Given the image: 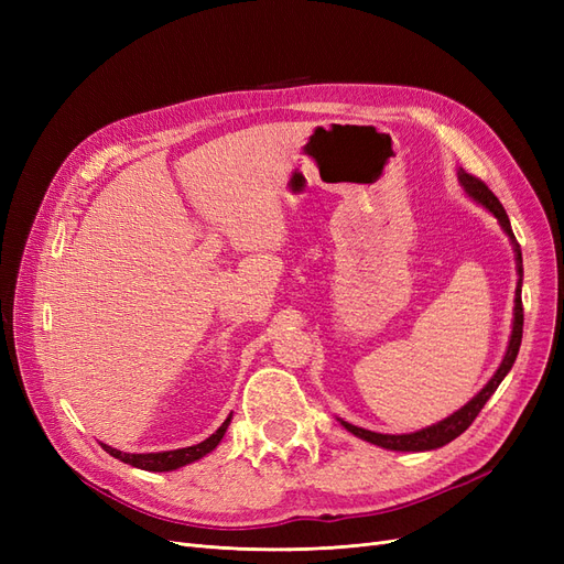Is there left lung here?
I'll return each mask as SVG.
<instances>
[{"instance_id":"1","label":"left lung","mask_w":564,"mask_h":564,"mask_svg":"<svg viewBox=\"0 0 564 564\" xmlns=\"http://www.w3.org/2000/svg\"><path fill=\"white\" fill-rule=\"evenodd\" d=\"M458 181L460 185L466 187V193L477 199L480 204H485V207L499 218L501 228L508 232L510 240H513V249H516V256H518V275H520V282H518V289H516V319H513V334H510V344H508V350L503 355V362L501 367L497 369V373H494L491 381L477 392V395L464 406L458 409V412H454L452 416H447L445 421H440L435 425H431V429H423L419 433H409V435H383V433H373V431H365V429H357V425L348 423V421H340L346 425V431H350L352 435L362 437L367 442H371V445H379V447H386V449H395V452H429V449H437V447H445L447 442L456 440L460 433H464L468 425L475 421V416L482 412V406L487 404V400L494 395V390L499 388V383L503 381L506 373L510 371V367H513L516 357H518V350H520V344H522V324H524V313H522V251H520V245L516 240L513 235V228H510V220H508V214L503 209V204L499 202V197L494 195L487 183L480 181L477 176L464 172L460 169L458 172Z\"/></svg>"}]
</instances>
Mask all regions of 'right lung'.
Returning a JSON list of instances; mask_svg holds the SVG:
<instances>
[{"mask_svg": "<svg viewBox=\"0 0 564 564\" xmlns=\"http://www.w3.org/2000/svg\"><path fill=\"white\" fill-rule=\"evenodd\" d=\"M230 419H232V414L224 421V425H220V429H218L212 437H207L204 442H199V445H193V447H183V449H174V452H158V454H124V452L112 449V447H108V445H104V449H106L110 456H115V458H119V460H124V464L135 466V468L152 470V473L176 470V468H181V466H185V464H193V460H197V458H202V456H207L209 452H214L218 442L224 440V435H226V431H228Z\"/></svg>", "mask_w": 564, "mask_h": 564, "instance_id": "1", "label": "right lung"}]
</instances>
